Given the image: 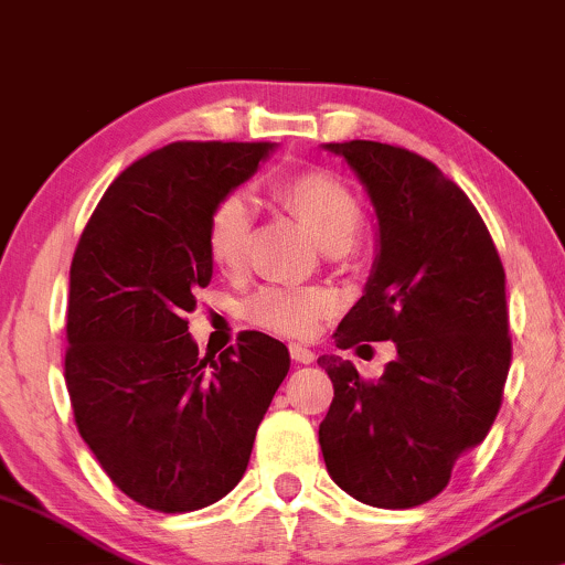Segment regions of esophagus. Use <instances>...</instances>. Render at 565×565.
Returning <instances> with one entry per match:
<instances>
[{"mask_svg": "<svg viewBox=\"0 0 565 565\" xmlns=\"http://www.w3.org/2000/svg\"><path fill=\"white\" fill-rule=\"evenodd\" d=\"M289 352H291V360L299 362V365H312V362H316V352L302 344H289Z\"/></svg>", "mask_w": 565, "mask_h": 565, "instance_id": "esophagus-1", "label": "esophagus"}]
</instances>
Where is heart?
<instances>
[{"label":"heart","instance_id":"b5f03b06","mask_svg":"<svg viewBox=\"0 0 565 565\" xmlns=\"http://www.w3.org/2000/svg\"><path fill=\"white\" fill-rule=\"evenodd\" d=\"M270 192L284 209L299 218L326 253H347L360 232L362 213L352 192L326 171H297L270 184ZM253 211L242 195L218 200L211 211L205 247L213 266L224 274H237L245 266ZM333 297L323 289H263L247 305V316L263 331L307 339L316 333L318 320L331 312Z\"/></svg>","mask_w":565,"mask_h":565}]
</instances>
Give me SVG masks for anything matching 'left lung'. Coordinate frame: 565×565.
Instances as JSON below:
<instances>
[{
    "mask_svg": "<svg viewBox=\"0 0 565 565\" xmlns=\"http://www.w3.org/2000/svg\"><path fill=\"white\" fill-rule=\"evenodd\" d=\"M375 211V263L333 339L394 341L396 360L362 381L349 360L318 356L333 402L318 440L331 480L375 509L438 495L501 409L511 367L505 274L461 188L423 156L373 140L326 142Z\"/></svg>",
    "mask_w": 565,
    "mask_h": 565,
    "instance_id": "1",
    "label": "left lung"
}]
</instances>
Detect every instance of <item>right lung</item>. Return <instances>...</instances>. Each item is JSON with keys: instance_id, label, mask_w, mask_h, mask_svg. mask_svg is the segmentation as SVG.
<instances>
[{"instance_id": "obj_1", "label": "right lung", "mask_w": 565, "mask_h": 565, "mask_svg": "<svg viewBox=\"0 0 565 565\" xmlns=\"http://www.w3.org/2000/svg\"><path fill=\"white\" fill-rule=\"evenodd\" d=\"M276 142H169L109 184L70 266L64 381L109 480L146 509L198 511L245 475L289 349L239 333L200 360L184 316L213 276L211 211Z\"/></svg>"}]
</instances>
